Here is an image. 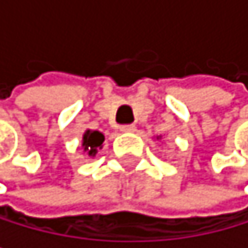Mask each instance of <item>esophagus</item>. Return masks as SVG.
I'll return each mask as SVG.
<instances>
[{"label":"esophagus","mask_w":248,"mask_h":248,"mask_svg":"<svg viewBox=\"0 0 248 248\" xmlns=\"http://www.w3.org/2000/svg\"><path fill=\"white\" fill-rule=\"evenodd\" d=\"M137 130V127H135L133 124H124L121 125V132H135Z\"/></svg>","instance_id":"obj_1"}]
</instances>
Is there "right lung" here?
I'll return each mask as SVG.
<instances>
[{"label": "right lung", "mask_w": 248, "mask_h": 248, "mask_svg": "<svg viewBox=\"0 0 248 248\" xmlns=\"http://www.w3.org/2000/svg\"><path fill=\"white\" fill-rule=\"evenodd\" d=\"M102 143H104V135L101 132L87 130L85 135H83V149L88 152V155H96L97 147H101Z\"/></svg>", "instance_id": "1"}]
</instances>
